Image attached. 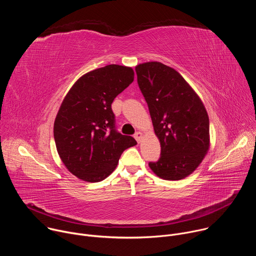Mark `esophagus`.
I'll return each mask as SVG.
<instances>
[{"instance_id": "obj_1", "label": "esophagus", "mask_w": 256, "mask_h": 256, "mask_svg": "<svg viewBox=\"0 0 256 256\" xmlns=\"http://www.w3.org/2000/svg\"><path fill=\"white\" fill-rule=\"evenodd\" d=\"M142 134L140 132H136L134 134V138L138 142H140L142 140Z\"/></svg>"}]
</instances>
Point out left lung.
<instances>
[{
    "label": "left lung",
    "mask_w": 256,
    "mask_h": 256,
    "mask_svg": "<svg viewBox=\"0 0 256 256\" xmlns=\"http://www.w3.org/2000/svg\"><path fill=\"white\" fill-rule=\"evenodd\" d=\"M136 72L161 144L159 160L149 166L162 179H184L198 167L210 148L204 105L184 77L162 62L140 64Z\"/></svg>",
    "instance_id": "8db88e82"
}]
</instances>
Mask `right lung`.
Returning a JSON list of instances; mask_svg holds the SVG:
<instances>
[{"label":"right lung","mask_w":256,"mask_h":256,"mask_svg":"<svg viewBox=\"0 0 256 256\" xmlns=\"http://www.w3.org/2000/svg\"><path fill=\"white\" fill-rule=\"evenodd\" d=\"M130 66L108 64L83 75L72 85L56 114L54 136L68 170L88 182H99L116 168L122 152L136 144L116 130L114 98L134 81Z\"/></svg>","instance_id":"1"}]
</instances>
